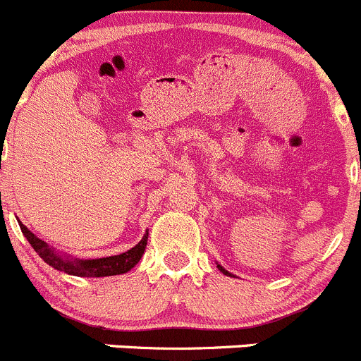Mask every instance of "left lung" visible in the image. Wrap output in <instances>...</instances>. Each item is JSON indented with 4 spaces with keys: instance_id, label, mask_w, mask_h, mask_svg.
Returning a JSON list of instances; mask_svg holds the SVG:
<instances>
[{
    "instance_id": "8db88e82",
    "label": "left lung",
    "mask_w": 361,
    "mask_h": 361,
    "mask_svg": "<svg viewBox=\"0 0 361 361\" xmlns=\"http://www.w3.org/2000/svg\"><path fill=\"white\" fill-rule=\"evenodd\" d=\"M217 269H219V270H221V272H223V274H224V276H231V272H228V270H226V269H223V267H221V265H219V263H217Z\"/></svg>"
}]
</instances>
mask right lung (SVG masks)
Returning a JSON list of instances; mask_svg holds the SVG:
<instances>
[{"label": "right lung", "mask_w": 361, "mask_h": 361, "mask_svg": "<svg viewBox=\"0 0 361 361\" xmlns=\"http://www.w3.org/2000/svg\"><path fill=\"white\" fill-rule=\"evenodd\" d=\"M20 230H23L24 237L31 244V247L38 252L42 259L52 269L61 270V272L68 274V276H77V277H106V276H119V274H126L140 262L142 255L147 245L149 231H145L144 238L138 242L135 247L130 251L123 252L117 256H106V258H96V259H80L73 258L64 252H58L52 245L38 238L37 235L31 233L23 223H19Z\"/></svg>", "instance_id": "right-lung-1"}]
</instances>
